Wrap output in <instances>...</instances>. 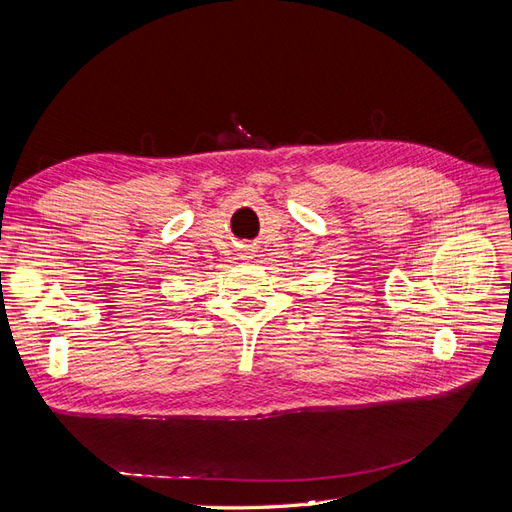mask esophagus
Segmentation results:
<instances>
[{
  "mask_svg": "<svg viewBox=\"0 0 512 512\" xmlns=\"http://www.w3.org/2000/svg\"><path fill=\"white\" fill-rule=\"evenodd\" d=\"M254 252H256L254 245H243V247H241V258H245V260H247V258H254Z\"/></svg>",
  "mask_w": 512,
  "mask_h": 512,
  "instance_id": "esophagus-1",
  "label": "esophagus"
}]
</instances>
